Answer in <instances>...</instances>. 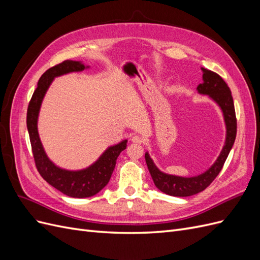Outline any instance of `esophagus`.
<instances>
[{
	"mask_svg": "<svg viewBox=\"0 0 260 260\" xmlns=\"http://www.w3.org/2000/svg\"><path fill=\"white\" fill-rule=\"evenodd\" d=\"M131 141H132L133 143H137V144H142V143L144 142L143 138L141 137V136H133L132 139H131Z\"/></svg>",
	"mask_w": 260,
	"mask_h": 260,
	"instance_id": "34e87169",
	"label": "esophagus"
}]
</instances>
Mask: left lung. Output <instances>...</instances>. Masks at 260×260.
I'll use <instances>...</instances> for the list:
<instances>
[{"label":"left lung","instance_id":"obj_1","mask_svg":"<svg viewBox=\"0 0 260 260\" xmlns=\"http://www.w3.org/2000/svg\"><path fill=\"white\" fill-rule=\"evenodd\" d=\"M202 70L203 83L199 84L198 91L201 94L209 95V98L214 100L219 107L221 108L226 128L225 143L215 164L204 174L191 178H183L165 174V172L160 171L155 166L148 153H145L147 168L156 187L161 192L171 196L186 198V196L198 194L205 190L212 181L216 179L219 172L221 171L226 157L234 144L235 137H237V117H235L234 103L230 88L218 74L206 68H202Z\"/></svg>","mask_w":260,"mask_h":260}]
</instances>
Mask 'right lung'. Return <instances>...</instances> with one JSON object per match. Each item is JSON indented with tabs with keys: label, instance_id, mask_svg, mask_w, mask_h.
I'll list each match as a JSON object with an SVG mask.
<instances>
[{
	"label": "right lung",
	"instance_id": "right-lung-1",
	"mask_svg": "<svg viewBox=\"0 0 260 260\" xmlns=\"http://www.w3.org/2000/svg\"><path fill=\"white\" fill-rule=\"evenodd\" d=\"M85 68L86 67L80 61L64 60L60 64L46 70L38 82V86L29 102L27 111V128L39 174L46 182L57 188L62 194L77 199L90 198V196L95 195L108 183L115 169L118 156L127 147V140L108 147L90 167L78 171H69L58 168L46 156L40 138H39L37 127L39 111H40L45 92L49 89L55 77L68 73L82 72Z\"/></svg>",
	"mask_w": 260,
	"mask_h": 260
}]
</instances>
